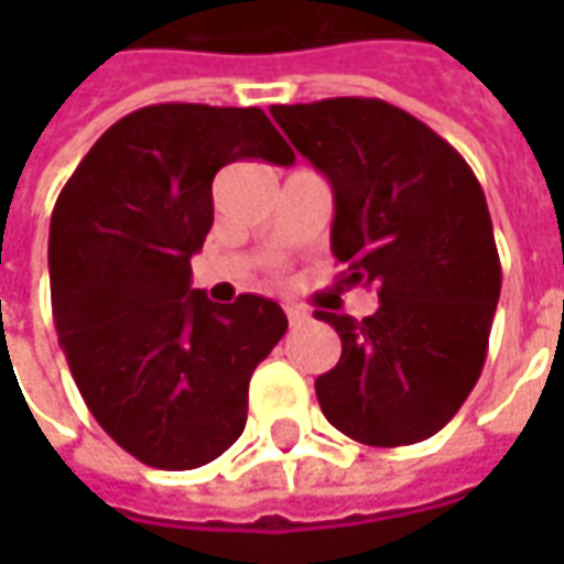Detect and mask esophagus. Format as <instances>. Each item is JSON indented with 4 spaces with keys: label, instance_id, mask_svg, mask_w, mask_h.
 Listing matches in <instances>:
<instances>
[{
    "label": "esophagus",
    "instance_id": "esophagus-1",
    "mask_svg": "<svg viewBox=\"0 0 564 564\" xmlns=\"http://www.w3.org/2000/svg\"><path fill=\"white\" fill-rule=\"evenodd\" d=\"M285 316H289V326H304L311 319L307 311H301V307H285Z\"/></svg>",
    "mask_w": 564,
    "mask_h": 564
}]
</instances>
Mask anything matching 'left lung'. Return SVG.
<instances>
[{
  "label": "left lung",
  "instance_id": "left-lung-1",
  "mask_svg": "<svg viewBox=\"0 0 564 564\" xmlns=\"http://www.w3.org/2000/svg\"><path fill=\"white\" fill-rule=\"evenodd\" d=\"M336 197L341 285H377L373 316L316 311L341 338L316 377L326 421L355 443L430 440L458 414L487 360L502 267L487 197L465 156L386 99L272 106Z\"/></svg>",
  "mask_w": 564,
  "mask_h": 564
}]
</instances>
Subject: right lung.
<instances>
[{
	"instance_id": "right-lung-1",
	"label": "right lung",
	"mask_w": 564,
	"mask_h": 564,
	"mask_svg": "<svg viewBox=\"0 0 564 564\" xmlns=\"http://www.w3.org/2000/svg\"><path fill=\"white\" fill-rule=\"evenodd\" d=\"M235 160L289 165L294 153L257 106H143L90 147L50 223L72 377L99 426L160 470L209 465L241 436L250 373L289 329L270 297L213 304L191 289L213 178Z\"/></svg>"
}]
</instances>
